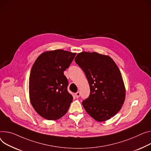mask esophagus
I'll return each instance as SVG.
<instances>
[{
	"instance_id": "1",
	"label": "esophagus",
	"mask_w": 151,
	"mask_h": 151,
	"mask_svg": "<svg viewBox=\"0 0 151 151\" xmlns=\"http://www.w3.org/2000/svg\"><path fill=\"white\" fill-rule=\"evenodd\" d=\"M80 95H81V93H80L79 92H77L76 93H75V96L76 98H79L80 96Z\"/></svg>"
}]
</instances>
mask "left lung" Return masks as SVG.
I'll return each instance as SVG.
<instances>
[{
    "mask_svg": "<svg viewBox=\"0 0 151 151\" xmlns=\"http://www.w3.org/2000/svg\"><path fill=\"white\" fill-rule=\"evenodd\" d=\"M75 61L85 73L90 86V95L82 102L86 112L98 122L114 116L124 102L126 90L114 60L96 52H83Z\"/></svg>",
    "mask_w": 151,
    "mask_h": 151,
    "instance_id": "obj_1",
    "label": "left lung"
}]
</instances>
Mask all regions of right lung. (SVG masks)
Returning a JSON list of instances; mask_svg holds the SVG:
<instances>
[{"instance_id": "obj_1", "label": "right lung", "mask_w": 151, "mask_h": 151, "mask_svg": "<svg viewBox=\"0 0 151 151\" xmlns=\"http://www.w3.org/2000/svg\"><path fill=\"white\" fill-rule=\"evenodd\" d=\"M75 56L76 53L63 50L48 51L40 55L32 66L29 78L30 102L36 112L47 119L63 116L72 102L64 71Z\"/></svg>"}]
</instances>
